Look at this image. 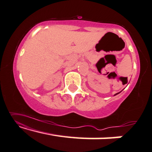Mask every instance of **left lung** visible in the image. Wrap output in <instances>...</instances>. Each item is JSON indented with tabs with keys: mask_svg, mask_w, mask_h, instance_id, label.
I'll list each match as a JSON object with an SVG mask.
<instances>
[{
	"mask_svg": "<svg viewBox=\"0 0 152 152\" xmlns=\"http://www.w3.org/2000/svg\"><path fill=\"white\" fill-rule=\"evenodd\" d=\"M117 94H115V95H117Z\"/></svg>",
	"mask_w": 152,
	"mask_h": 152,
	"instance_id": "left-lung-1",
	"label": "left lung"
}]
</instances>
